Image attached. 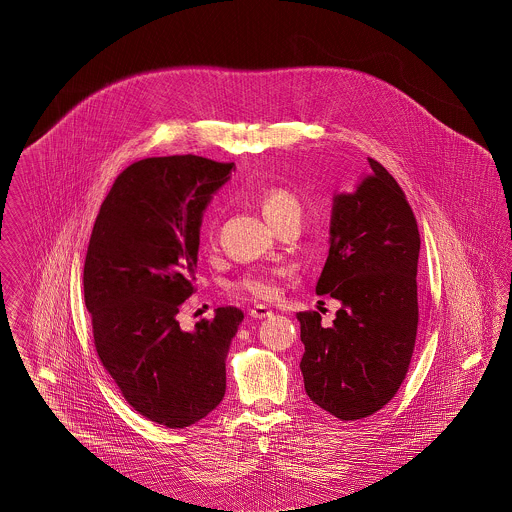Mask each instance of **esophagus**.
I'll return each instance as SVG.
<instances>
[{
	"instance_id": "esophagus-1",
	"label": "esophagus",
	"mask_w": 512,
	"mask_h": 512,
	"mask_svg": "<svg viewBox=\"0 0 512 512\" xmlns=\"http://www.w3.org/2000/svg\"><path fill=\"white\" fill-rule=\"evenodd\" d=\"M249 315L253 318H268L272 317V309L270 307H267V305H261V303H257V305H253L251 307V311H249Z\"/></svg>"
}]
</instances>
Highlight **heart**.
I'll list each match as a JSON object with an SVG mask.
<instances>
[{
	"label": "heart",
	"mask_w": 512,
	"mask_h": 512,
	"mask_svg": "<svg viewBox=\"0 0 512 512\" xmlns=\"http://www.w3.org/2000/svg\"><path fill=\"white\" fill-rule=\"evenodd\" d=\"M259 205H261V211H263L265 219L276 230H280L284 224H288L292 220L301 219V201L297 199V195L292 194L286 188H276V186L268 188L259 197ZM203 236H205L207 242H211L215 238V222H213V219L205 222ZM276 278H278L276 270L255 268V270L245 272L244 276H240L232 284V290L251 295L255 299H270L278 292Z\"/></svg>",
	"instance_id": "obj_1"
}]
</instances>
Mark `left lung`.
Segmentation results:
<instances>
[{
	"instance_id": "1",
	"label": "left lung",
	"mask_w": 512,
	"mask_h": 512,
	"mask_svg": "<svg viewBox=\"0 0 512 512\" xmlns=\"http://www.w3.org/2000/svg\"><path fill=\"white\" fill-rule=\"evenodd\" d=\"M353 194L334 197L330 251L318 295L338 299L330 328L317 311L297 313L301 372L313 403L340 420L388 405L403 384L418 328L420 234L397 180L378 161Z\"/></svg>"
}]
</instances>
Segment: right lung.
<instances>
[{
    "instance_id": "add662e5",
    "label": "right lung",
    "mask_w": 512,
    "mask_h": 512,
    "mask_svg": "<svg viewBox=\"0 0 512 512\" xmlns=\"http://www.w3.org/2000/svg\"><path fill=\"white\" fill-rule=\"evenodd\" d=\"M232 167L197 155L132 163L101 203L86 253L84 301L99 361L134 411L167 428L217 409L244 320L238 307H219L184 332L176 318L195 292L203 211Z\"/></svg>"
}]
</instances>
